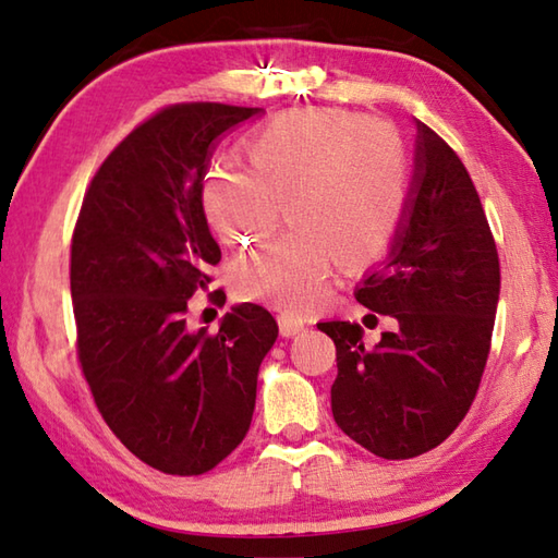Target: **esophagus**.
<instances>
[{
	"label": "esophagus",
	"instance_id": "obj_1",
	"mask_svg": "<svg viewBox=\"0 0 558 558\" xmlns=\"http://www.w3.org/2000/svg\"><path fill=\"white\" fill-rule=\"evenodd\" d=\"M304 328H306V324L299 316H294V314H279V330H281V336H284V338H294Z\"/></svg>",
	"mask_w": 558,
	"mask_h": 558
}]
</instances>
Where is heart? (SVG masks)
<instances>
[{
    "mask_svg": "<svg viewBox=\"0 0 558 558\" xmlns=\"http://www.w3.org/2000/svg\"><path fill=\"white\" fill-rule=\"evenodd\" d=\"M225 156L203 183V210L225 244L274 228L281 203L294 230L240 257L234 291L289 311L324 301L336 259L348 269L383 257L402 228L409 161L395 126L345 110L284 112Z\"/></svg>",
    "mask_w": 558,
    "mask_h": 558,
    "instance_id": "1",
    "label": "heart"
}]
</instances>
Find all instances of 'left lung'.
Masks as SVG:
<instances>
[{"label": "left lung", "instance_id": "left-lung-1", "mask_svg": "<svg viewBox=\"0 0 558 558\" xmlns=\"http://www.w3.org/2000/svg\"><path fill=\"white\" fill-rule=\"evenodd\" d=\"M416 126L402 228L383 267L355 291L369 311L397 318V328L365 348L357 324H318L336 343V424L387 461L432 451L463 422L500 299V259L471 173L432 126Z\"/></svg>", "mask_w": 558, "mask_h": 558}]
</instances>
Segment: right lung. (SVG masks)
<instances>
[{
  "mask_svg": "<svg viewBox=\"0 0 558 558\" xmlns=\"http://www.w3.org/2000/svg\"><path fill=\"white\" fill-rule=\"evenodd\" d=\"M259 114L222 102L169 105L124 136L87 185L71 242L77 360L97 412L146 465L213 471L250 432L257 373L279 336L257 304L218 333L185 314L220 262L203 210L215 140ZM210 296L225 304L222 289Z\"/></svg>",
  "mask_w": 558,
  "mask_h": 558,
  "instance_id": "1",
  "label": "right lung"
}]
</instances>
